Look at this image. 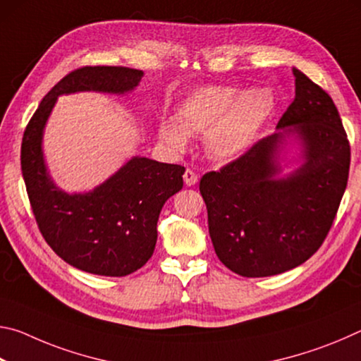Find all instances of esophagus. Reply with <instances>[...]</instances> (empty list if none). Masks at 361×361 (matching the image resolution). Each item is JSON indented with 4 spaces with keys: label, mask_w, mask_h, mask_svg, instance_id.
Returning a JSON list of instances; mask_svg holds the SVG:
<instances>
[{
    "label": "esophagus",
    "mask_w": 361,
    "mask_h": 361,
    "mask_svg": "<svg viewBox=\"0 0 361 361\" xmlns=\"http://www.w3.org/2000/svg\"><path fill=\"white\" fill-rule=\"evenodd\" d=\"M183 178H185L186 186H194L195 183H197V175H195L191 169H186V172H185V175H183Z\"/></svg>",
    "instance_id": "1"
}]
</instances>
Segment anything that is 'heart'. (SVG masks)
Here are the masks:
<instances>
[{
  "label": "heart",
  "mask_w": 361,
  "mask_h": 361,
  "mask_svg": "<svg viewBox=\"0 0 361 361\" xmlns=\"http://www.w3.org/2000/svg\"><path fill=\"white\" fill-rule=\"evenodd\" d=\"M267 89L239 94L229 85H204L175 108L173 121H161L157 135L173 151H183L188 137L202 135L209 156L231 161L248 149L274 111Z\"/></svg>",
  "instance_id": "obj_1"
}]
</instances>
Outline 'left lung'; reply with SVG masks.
<instances>
[{
  "label": "left lung",
  "instance_id": "left-lung-1",
  "mask_svg": "<svg viewBox=\"0 0 361 361\" xmlns=\"http://www.w3.org/2000/svg\"><path fill=\"white\" fill-rule=\"evenodd\" d=\"M295 100L274 133L200 178L209 232L223 264L242 277H269L307 261L326 239L344 195L350 145L334 102L296 68ZM295 133L305 164L277 179L278 151Z\"/></svg>",
  "mask_w": 361,
  "mask_h": 361
}]
</instances>
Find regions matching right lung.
<instances>
[{
	"instance_id": "obj_1",
	"label": "right lung",
	"mask_w": 361,
	"mask_h": 361,
	"mask_svg": "<svg viewBox=\"0 0 361 361\" xmlns=\"http://www.w3.org/2000/svg\"><path fill=\"white\" fill-rule=\"evenodd\" d=\"M142 78V70L127 66L71 71L49 90L23 132L22 175L42 237L65 262L97 276L124 277L146 264L156 247L159 213L183 188L185 167L137 156L94 191L68 194L47 173L42 130L59 95L126 94Z\"/></svg>"
}]
</instances>
